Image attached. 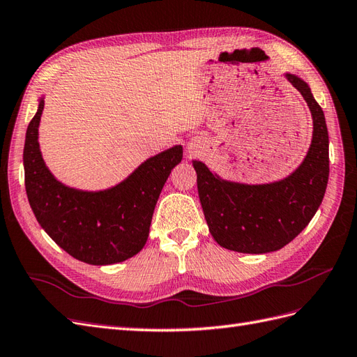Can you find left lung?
Listing matches in <instances>:
<instances>
[{"label":"left lung","mask_w":357,"mask_h":357,"mask_svg":"<svg viewBox=\"0 0 357 357\" xmlns=\"http://www.w3.org/2000/svg\"><path fill=\"white\" fill-rule=\"evenodd\" d=\"M312 113V143L305 161L279 182L245 185L215 176L204 162L193 161L197 191L214 240L227 250L268 253L292 241L312 220L328 181V134L321 107L309 86L287 74Z\"/></svg>","instance_id":"1"}]
</instances>
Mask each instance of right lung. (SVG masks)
<instances>
[{"mask_svg":"<svg viewBox=\"0 0 357 357\" xmlns=\"http://www.w3.org/2000/svg\"><path fill=\"white\" fill-rule=\"evenodd\" d=\"M45 100L26 128L25 191L33 213L51 238L70 257L91 266L122 262L139 253L149 236L152 214L182 146L146 160L121 184L104 191L63 185L45 166L38 128Z\"/></svg>","mask_w":357,"mask_h":357,"instance_id":"obj_1","label":"right lung"}]
</instances>
